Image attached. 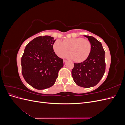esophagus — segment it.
Returning <instances> with one entry per match:
<instances>
[{
    "label": "esophagus",
    "mask_w": 125,
    "mask_h": 125,
    "mask_svg": "<svg viewBox=\"0 0 125 125\" xmlns=\"http://www.w3.org/2000/svg\"><path fill=\"white\" fill-rule=\"evenodd\" d=\"M67 60H63V63H64V65H66V63H67Z\"/></svg>",
    "instance_id": "esophagus-1"
}]
</instances>
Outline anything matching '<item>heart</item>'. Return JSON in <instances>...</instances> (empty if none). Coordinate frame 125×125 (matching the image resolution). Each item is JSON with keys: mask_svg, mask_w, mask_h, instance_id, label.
Returning a JSON list of instances; mask_svg holds the SVG:
<instances>
[{"mask_svg": "<svg viewBox=\"0 0 125 125\" xmlns=\"http://www.w3.org/2000/svg\"><path fill=\"white\" fill-rule=\"evenodd\" d=\"M53 49L56 55L60 58H63L67 55L70 59L75 60L80 62L88 57L91 51V44L87 39L82 37L72 38L63 41H56L53 45Z\"/></svg>", "mask_w": 125, "mask_h": 125, "instance_id": "b5f03b06", "label": "heart"}]
</instances>
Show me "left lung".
I'll list each match as a JSON object with an SVG mask.
<instances>
[{
	"label": "left lung",
	"mask_w": 125,
	"mask_h": 125,
	"mask_svg": "<svg viewBox=\"0 0 125 125\" xmlns=\"http://www.w3.org/2000/svg\"><path fill=\"white\" fill-rule=\"evenodd\" d=\"M91 44L88 58L80 63H74L72 76L78 85L90 88L96 85L103 77L105 71V51L100 42L93 36L84 35Z\"/></svg>",
	"instance_id": "1"
}]
</instances>
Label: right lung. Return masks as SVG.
Here are the masks:
<instances>
[{
  "label": "right lung",
  "mask_w": 125,
  "mask_h": 125,
  "mask_svg": "<svg viewBox=\"0 0 125 125\" xmlns=\"http://www.w3.org/2000/svg\"><path fill=\"white\" fill-rule=\"evenodd\" d=\"M50 36H39L26 45L21 58L22 73L26 82L34 88L43 90L53 85L63 60L53 50L55 42Z\"/></svg>",
  "instance_id": "1"
}]
</instances>
